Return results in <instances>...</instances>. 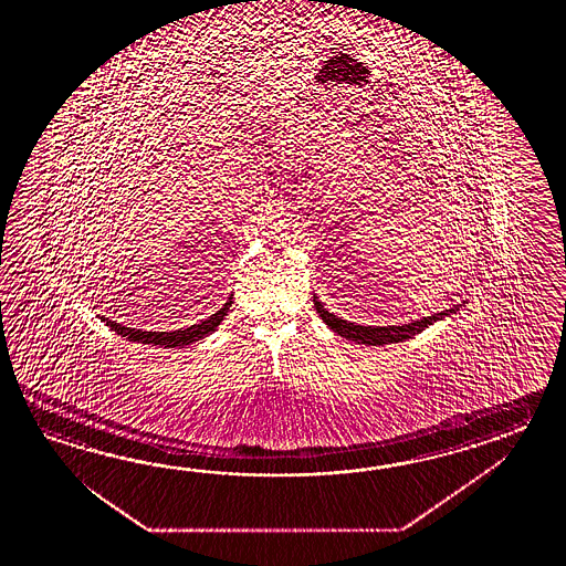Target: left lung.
Instances as JSON below:
<instances>
[{"mask_svg": "<svg viewBox=\"0 0 566 566\" xmlns=\"http://www.w3.org/2000/svg\"><path fill=\"white\" fill-rule=\"evenodd\" d=\"M313 305L319 313V317L324 319V324L337 334V336L346 337L349 342H356V344H364V346H385V344H398V342H405L409 337L421 334L424 327L433 325L434 322H441L449 315L459 312V307L463 305H453L451 310L446 312L433 313V315H427L421 319H415L410 324L402 325H360L348 322V319H342L334 313L327 312L324 307V303L319 301L317 295H313Z\"/></svg>", "mask_w": 566, "mask_h": 566, "instance_id": "obj_1", "label": "left lung"}]
</instances>
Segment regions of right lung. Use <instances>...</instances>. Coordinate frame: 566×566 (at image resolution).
Returning a JSON list of instances; mask_svg holds the SVG:
<instances>
[{"label":"right lung","mask_w":566,"mask_h":566,"mask_svg":"<svg viewBox=\"0 0 566 566\" xmlns=\"http://www.w3.org/2000/svg\"><path fill=\"white\" fill-rule=\"evenodd\" d=\"M232 300L234 297L230 295L229 301L217 313H212L208 319H202L200 324L180 327V329H174V332H144V329L125 327V325L117 324V322H108V319L107 325L111 329H115L120 337H127L129 342L151 344V346H159V348H184V346H190L193 342H200L206 336H210L212 332H217L220 322L229 315Z\"/></svg>","instance_id":"right-lung-1"}]
</instances>
